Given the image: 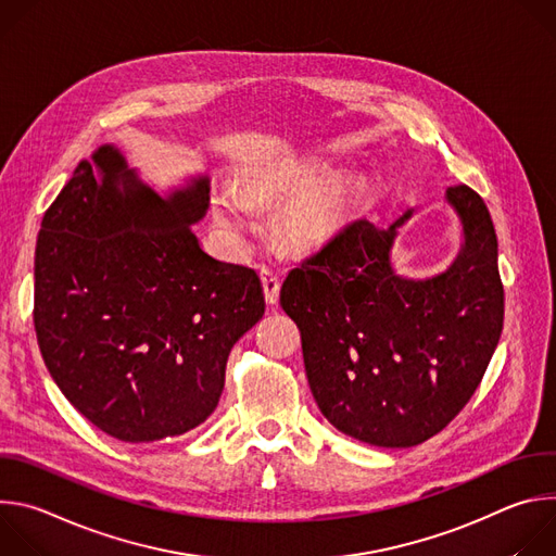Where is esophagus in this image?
<instances>
[{
  "instance_id": "1",
  "label": "esophagus",
  "mask_w": 556,
  "mask_h": 556,
  "mask_svg": "<svg viewBox=\"0 0 556 556\" xmlns=\"http://www.w3.org/2000/svg\"><path fill=\"white\" fill-rule=\"evenodd\" d=\"M260 277H262V286H264L266 303L275 305V303L279 301V288H281L277 273L270 270V268H266V266H262V268H260Z\"/></svg>"
}]
</instances>
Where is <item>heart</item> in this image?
Instances as JSON below:
<instances>
[{
  "label": "heart",
  "mask_w": 556,
  "mask_h": 556,
  "mask_svg": "<svg viewBox=\"0 0 556 556\" xmlns=\"http://www.w3.org/2000/svg\"><path fill=\"white\" fill-rule=\"evenodd\" d=\"M324 176L319 165L305 161H277L260 167L247 180V189L237 182H224L215 193V219L230 242H242L244 232L257 217V200L279 193L303 191ZM337 202L330 193H301L292 198L281 215L279 228L292 244L307 247L326 240L332 232Z\"/></svg>",
  "instance_id": "heart-1"
}]
</instances>
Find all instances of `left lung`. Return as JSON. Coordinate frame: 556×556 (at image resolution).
Here are the masks:
<instances>
[{
	"mask_svg": "<svg viewBox=\"0 0 556 556\" xmlns=\"http://www.w3.org/2000/svg\"><path fill=\"white\" fill-rule=\"evenodd\" d=\"M464 244L431 279L393 273L389 228L358 219L339 230L281 286V307L301 332L316 405L341 433L387 448L440 433L482 382L504 326L497 235L484 200L446 189Z\"/></svg>",
	"mask_w": 556,
	"mask_h": 556,
	"instance_id": "1",
	"label": "left lung"
}]
</instances>
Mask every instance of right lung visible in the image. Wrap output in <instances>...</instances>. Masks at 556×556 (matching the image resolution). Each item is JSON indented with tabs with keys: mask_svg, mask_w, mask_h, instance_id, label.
<instances>
[{
	"mask_svg": "<svg viewBox=\"0 0 556 556\" xmlns=\"http://www.w3.org/2000/svg\"><path fill=\"white\" fill-rule=\"evenodd\" d=\"M206 208V178L161 198L103 144L43 215L37 343L72 407L116 440L155 442L202 425L232 345L264 316L257 273L202 251L191 224Z\"/></svg>",
	"mask_w": 556,
	"mask_h": 556,
	"instance_id": "right-lung-1",
	"label": "right lung"
}]
</instances>
